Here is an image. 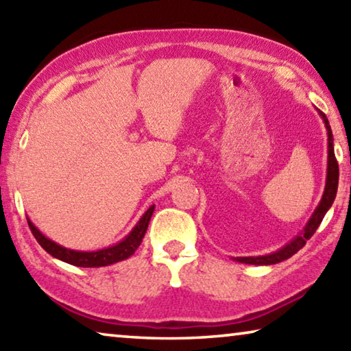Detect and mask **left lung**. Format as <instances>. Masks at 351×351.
<instances>
[{"label":"left lung","instance_id":"8db88e82","mask_svg":"<svg viewBox=\"0 0 351 351\" xmlns=\"http://www.w3.org/2000/svg\"><path fill=\"white\" fill-rule=\"evenodd\" d=\"M320 116L324 117L326 132H328V169H326V184H325V192H324L322 201H320V204L317 206L314 215L305 226L304 232L297 237V239L291 241L289 245H287L283 249H280V251H277L274 254L263 255V257H239V258H235L237 261H240V263L274 265V263H278V261L289 258L291 255H294L297 251H300V249L306 245V240H310L313 234L316 232L319 224L322 223L326 210L330 209L332 201H335L336 192H337V182H339V165H337V159L335 156V148H332V133H331L328 119H326L324 112H320Z\"/></svg>","mask_w":351,"mask_h":351}]
</instances>
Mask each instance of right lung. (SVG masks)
<instances>
[{
    "mask_svg": "<svg viewBox=\"0 0 351 351\" xmlns=\"http://www.w3.org/2000/svg\"><path fill=\"white\" fill-rule=\"evenodd\" d=\"M154 210V206L148 209L144 217L139 219V223L136 224V228L130 232L125 240H122L119 245L111 246L108 249H100L96 252H80V251H71V249L63 247L57 243L51 241L49 239L40 232V230L35 228V226L29 221L27 224L31 228V232L35 237V240L38 241V245L45 249L47 254H51L52 257H56L62 261H66L69 265L80 266V268H99V266H108L112 263H117V261L128 258L130 255H133L136 249L139 247L142 239L147 232L148 221H150L152 213Z\"/></svg>",
    "mask_w": 351,
    "mask_h": 351,
    "instance_id": "obj_1",
    "label": "right lung"
}]
</instances>
